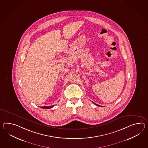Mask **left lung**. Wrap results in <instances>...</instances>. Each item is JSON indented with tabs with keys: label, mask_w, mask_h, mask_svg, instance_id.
I'll list each match as a JSON object with an SVG mask.
<instances>
[{
	"label": "left lung",
	"mask_w": 148,
	"mask_h": 148,
	"mask_svg": "<svg viewBox=\"0 0 148 148\" xmlns=\"http://www.w3.org/2000/svg\"><path fill=\"white\" fill-rule=\"evenodd\" d=\"M92 103H94V104H95L96 105H97V106H101H101H100V105H97V104H95V103H94V102H92Z\"/></svg>",
	"instance_id": "8db88e82"
}]
</instances>
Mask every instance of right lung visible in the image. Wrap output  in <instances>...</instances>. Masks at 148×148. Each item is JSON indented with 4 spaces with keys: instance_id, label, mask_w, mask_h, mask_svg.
<instances>
[{
    "instance_id": "right-lung-1",
    "label": "right lung",
    "mask_w": 148,
    "mask_h": 148,
    "mask_svg": "<svg viewBox=\"0 0 148 148\" xmlns=\"http://www.w3.org/2000/svg\"><path fill=\"white\" fill-rule=\"evenodd\" d=\"M54 106V105H52V106H41L40 108H53Z\"/></svg>"
}]
</instances>
